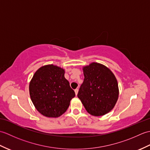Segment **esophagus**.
<instances>
[{"instance_id": "esophagus-1", "label": "esophagus", "mask_w": 150, "mask_h": 150, "mask_svg": "<svg viewBox=\"0 0 150 150\" xmlns=\"http://www.w3.org/2000/svg\"><path fill=\"white\" fill-rule=\"evenodd\" d=\"M78 92H79V90H78V89H75V95H77Z\"/></svg>"}]
</instances>
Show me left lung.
<instances>
[{
  "label": "left lung",
  "instance_id": "obj_1",
  "mask_svg": "<svg viewBox=\"0 0 150 150\" xmlns=\"http://www.w3.org/2000/svg\"><path fill=\"white\" fill-rule=\"evenodd\" d=\"M82 69L84 79L77 97L86 110L95 117L109 113L119 98L115 76L108 67L97 62L84 66Z\"/></svg>",
  "mask_w": 150,
  "mask_h": 150
}]
</instances>
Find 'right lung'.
Masks as SVG:
<instances>
[{
    "instance_id": "1",
    "label": "right lung",
    "mask_w": 150,
    "mask_h": 150,
    "mask_svg": "<svg viewBox=\"0 0 150 150\" xmlns=\"http://www.w3.org/2000/svg\"><path fill=\"white\" fill-rule=\"evenodd\" d=\"M64 73L60 67L47 64L38 69L31 79L29 86L31 99L42 115L53 118L62 115L75 96Z\"/></svg>"
}]
</instances>
